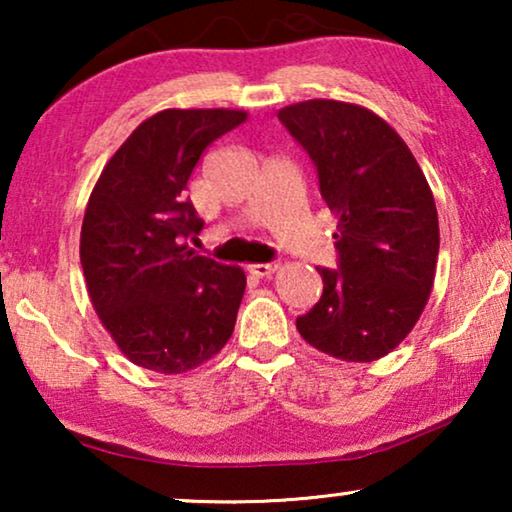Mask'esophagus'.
<instances>
[{
  "mask_svg": "<svg viewBox=\"0 0 512 512\" xmlns=\"http://www.w3.org/2000/svg\"><path fill=\"white\" fill-rule=\"evenodd\" d=\"M279 265L277 263H254L249 265V272L254 277H272L277 272Z\"/></svg>",
  "mask_w": 512,
  "mask_h": 512,
  "instance_id": "34e87169",
  "label": "esophagus"
}]
</instances>
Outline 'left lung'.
<instances>
[{
    "mask_svg": "<svg viewBox=\"0 0 512 512\" xmlns=\"http://www.w3.org/2000/svg\"><path fill=\"white\" fill-rule=\"evenodd\" d=\"M279 121L317 167L319 191L338 216V270L317 268L324 293L296 319L319 352L368 363L417 324L438 263V212L408 144L366 107L307 100Z\"/></svg>",
    "mask_w": 512,
    "mask_h": 512,
    "instance_id": "8db88e82",
    "label": "left lung"
}]
</instances>
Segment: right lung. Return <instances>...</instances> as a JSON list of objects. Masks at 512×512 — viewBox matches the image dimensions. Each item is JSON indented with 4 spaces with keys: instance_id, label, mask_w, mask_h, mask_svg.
Wrapping results in <instances>:
<instances>
[{
    "instance_id": "1",
    "label": "right lung",
    "mask_w": 512,
    "mask_h": 512,
    "mask_svg": "<svg viewBox=\"0 0 512 512\" xmlns=\"http://www.w3.org/2000/svg\"><path fill=\"white\" fill-rule=\"evenodd\" d=\"M244 121L235 109L160 111L125 139L90 193L83 277L102 326L135 366L186 373L233 335L247 277L188 249L202 219L184 191L202 151Z\"/></svg>"
}]
</instances>
